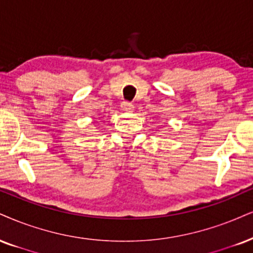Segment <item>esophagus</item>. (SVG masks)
<instances>
[{
	"instance_id": "esophagus-1",
	"label": "esophagus",
	"mask_w": 253,
	"mask_h": 253,
	"mask_svg": "<svg viewBox=\"0 0 253 253\" xmlns=\"http://www.w3.org/2000/svg\"><path fill=\"white\" fill-rule=\"evenodd\" d=\"M121 108L123 109L124 111H132L133 109H135V107H133V104L132 103H130V102H122V104H121Z\"/></svg>"
}]
</instances>
